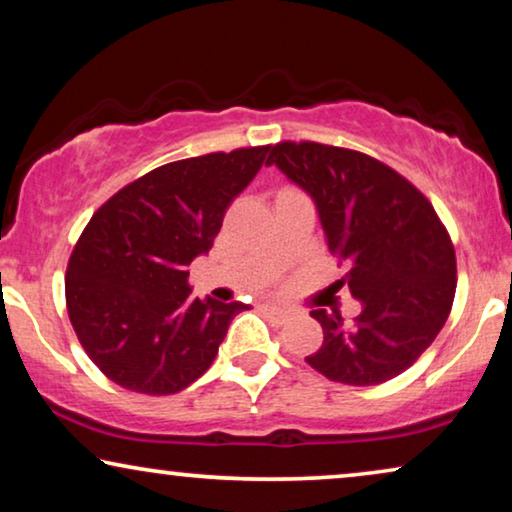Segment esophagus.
<instances>
[{
  "label": "esophagus",
  "instance_id": "esophagus-1",
  "mask_svg": "<svg viewBox=\"0 0 512 512\" xmlns=\"http://www.w3.org/2000/svg\"><path fill=\"white\" fill-rule=\"evenodd\" d=\"M263 310H265V312H268V314H270V317L277 321V324H286V321H289V319H291V312H289V310H286V307H279V305L265 303V305H263Z\"/></svg>",
  "mask_w": 512,
  "mask_h": 512
}]
</instances>
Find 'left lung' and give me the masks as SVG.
I'll return each mask as SVG.
<instances>
[{"label": "left lung", "mask_w": 512, "mask_h": 512, "mask_svg": "<svg viewBox=\"0 0 512 512\" xmlns=\"http://www.w3.org/2000/svg\"><path fill=\"white\" fill-rule=\"evenodd\" d=\"M275 165L310 195L331 254L347 265L361 312L312 310L324 345L307 363L328 380L370 387L401 375L436 340L457 289V258L431 202L366 153L314 142L270 146Z\"/></svg>", "instance_id": "obj_1"}]
</instances>
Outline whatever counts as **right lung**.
Returning <instances> with one entry per match:
<instances>
[{
    "label": "right lung",
    "mask_w": 512,
    "mask_h": 512,
    "mask_svg": "<svg viewBox=\"0 0 512 512\" xmlns=\"http://www.w3.org/2000/svg\"><path fill=\"white\" fill-rule=\"evenodd\" d=\"M270 146L207 153L151 170L93 214L67 265V312L97 368L137 394H177L212 366L242 303L191 298L223 214Z\"/></svg>",
    "instance_id": "right-lung-1"
}]
</instances>
